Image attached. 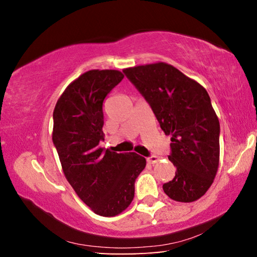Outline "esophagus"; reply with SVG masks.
<instances>
[{"label":"esophagus","mask_w":257,"mask_h":257,"mask_svg":"<svg viewBox=\"0 0 257 257\" xmlns=\"http://www.w3.org/2000/svg\"><path fill=\"white\" fill-rule=\"evenodd\" d=\"M159 161H160V158H158V156H155V155H152L149 159H147V162H149L150 164H155V163H158Z\"/></svg>","instance_id":"obj_1"}]
</instances>
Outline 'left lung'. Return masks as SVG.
<instances>
[{
    "label": "left lung",
    "mask_w": 257,
    "mask_h": 257,
    "mask_svg": "<svg viewBox=\"0 0 257 257\" xmlns=\"http://www.w3.org/2000/svg\"><path fill=\"white\" fill-rule=\"evenodd\" d=\"M153 110L161 129L171 135L169 160L176 176L163 185L173 201L190 203L206 193L220 160V123L206 89L171 64L123 69Z\"/></svg>",
    "instance_id": "1"
}]
</instances>
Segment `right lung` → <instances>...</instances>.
<instances>
[{
    "label": "right lung",
    "instance_id": "right-lung-1",
    "mask_svg": "<svg viewBox=\"0 0 257 257\" xmlns=\"http://www.w3.org/2000/svg\"><path fill=\"white\" fill-rule=\"evenodd\" d=\"M118 70H89L73 80L56 102L52 139L64 176L94 213L120 214L133 202L135 181L146 165L136 153L104 151L103 102L123 79Z\"/></svg>",
    "mask_w": 257,
    "mask_h": 257
}]
</instances>
